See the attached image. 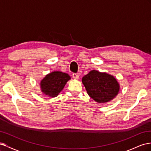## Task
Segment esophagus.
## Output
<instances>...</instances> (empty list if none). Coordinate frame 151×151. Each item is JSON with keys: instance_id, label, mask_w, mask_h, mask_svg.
I'll use <instances>...</instances> for the list:
<instances>
[{"instance_id": "esophagus-1", "label": "esophagus", "mask_w": 151, "mask_h": 151, "mask_svg": "<svg viewBox=\"0 0 151 151\" xmlns=\"http://www.w3.org/2000/svg\"><path fill=\"white\" fill-rule=\"evenodd\" d=\"M73 78L74 79H78L79 78V75L77 74V73H73Z\"/></svg>"}]
</instances>
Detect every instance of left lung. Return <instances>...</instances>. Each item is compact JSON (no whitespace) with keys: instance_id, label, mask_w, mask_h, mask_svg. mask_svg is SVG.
<instances>
[{"instance_id":"left-lung-1","label":"left lung","mask_w":151,"mask_h":151,"mask_svg":"<svg viewBox=\"0 0 151 151\" xmlns=\"http://www.w3.org/2000/svg\"><path fill=\"white\" fill-rule=\"evenodd\" d=\"M88 96L99 103L109 102L119 93V83L114 76L106 72L91 70L82 78Z\"/></svg>"}]
</instances>
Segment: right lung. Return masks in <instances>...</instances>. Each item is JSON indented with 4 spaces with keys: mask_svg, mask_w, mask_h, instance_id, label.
I'll return each mask as SVG.
<instances>
[{
    "mask_svg": "<svg viewBox=\"0 0 151 151\" xmlns=\"http://www.w3.org/2000/svg\"><path fill=\"white\" fill-rule=\"evenodd\" d=\"M71 77L68 73L54 71L45 75L40 83L42 92L50 97H57Z\"/></svg>",
    "mask_w": 151,
    "mask_h": 151,
    "instance_id": "1",
    "label": "right lung"
}]
</instances>
